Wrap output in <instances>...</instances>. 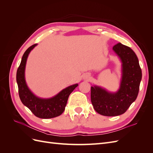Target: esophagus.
<instances>
[{"label":"esophagus","instance_id":"34e87169","mask_svg":"<svg viewBox=\"0 0 153 153\" xmlns=\"http://www.w3.org/2000/svg\"><path fill=\"white\" fill-rule=\"evenodd\" d=\"M85 78H86V79H88V78H89V76H86L85 77Z\"/></svg>","mask_w":153,"mask_h":153}]
</instances>
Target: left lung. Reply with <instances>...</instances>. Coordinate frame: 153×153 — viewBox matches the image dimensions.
Returning <instances> with one entry per match:
<instances>
[{"label":"left lung","instance_id":"8db88e82","mask_svg":"<svg viewBox=\"0 0 153 153\" xmlns=\"http://www.w3.org/2000/svg\"><path fill=\"white\" fill-rule=\"evenodd\" d=\"M113 51L121 62L122 76L116 92L98 85L91 87V99L94 110L105 116L124 114L135 101L142 80V70L135 53L127 46L117 43Z\"/></svg>","mask_w":153,"mask_h":153}]
</instances>
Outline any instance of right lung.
Instances as JSON below:
<instances>
[{"instance_id": "1", "label": "right lung", "mask_w": 153, "mask_h": 153, "mask_svg": "<svg viewBox=\"0 0 153 153\" xmlns=\"http://www.w3.org/2000/svg\"><path fill=\"white\" fill-rule=\"evenodd\" d=\"M37 44L32 45L23 55L21 63L16 72V82L20 100L36 117L41 119H50L61 115L65 110L69 96L78 86V84L68 86L50 98H42L36 96L27 85L25 76L27 60L31 50Z\"/></svg>"}]
</instances>
